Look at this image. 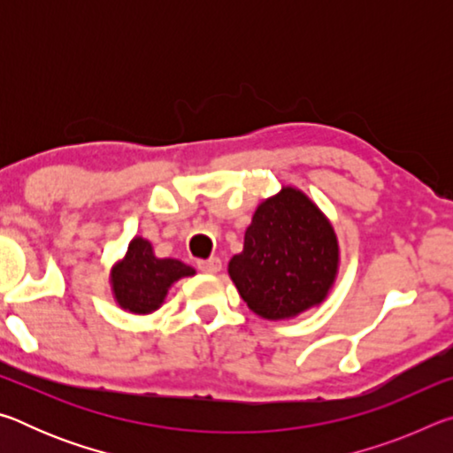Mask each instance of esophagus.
<instances>
[{
  "label": "esophagus",
  "instance_id": "esophagus-1",
  "mask_svg": "<svg viewBox=\"0 0 453 453\" xmlns=\"http://www.w3.org/2000/svg\"><path fill=\"white\" fill-rule=\"evenodd\" d=\"M197 270L203 273H218L221 270V259L219 257H210V259H199Z\"/></svg>",
  "mask_w": 453,
  "mask_h": 453
}]
</instances>
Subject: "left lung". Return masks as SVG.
<instances>
[{
    "instance_id": "8db88e82",
    "label": "left lung",
    "mask_w": 453,
    "mask_h": 453,
    "mask_svg": "<svg viewBox=\"0 0 453 453\" xmlns=\"http://www.w3.org/2000/svg\"><path fill=\"white\" fill-rule=\"evenodd\" d=\"M340 272V242L316 202L294 186L264 199L227 273L256 316L281 321L318 308Z\"/></svg>"
}]
</instances>
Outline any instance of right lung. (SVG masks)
<instances>
[{"instance_id":"obj_1","label":"right lung","mask_w":453,"mask_h":453,"mask_svg":"<svg viewBox=\"0 0 453 453\" xmlns=\"http://www.w3.org/2000/svg\"><path fill=\"white\" fill-rule=\"evenodd\" d=\"M196 270L173 257H157L150 240L135 235L126 256L110 270L111 296L121 310L134 316H148L162 308L167 291Z\"/></svg>"}]
</instances>
